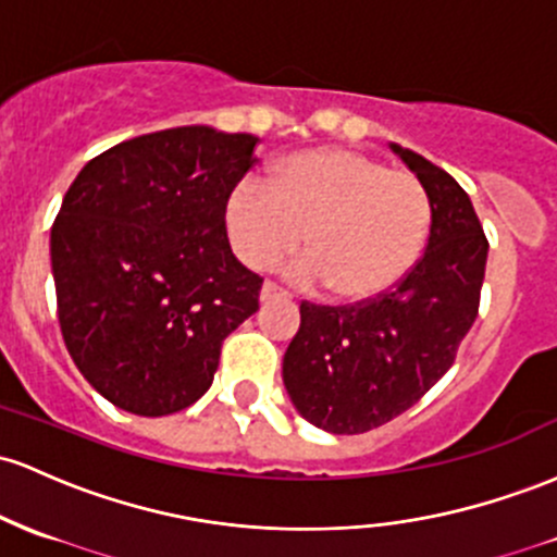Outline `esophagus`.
<instances>
[{"label": "esophagus", "instance_id": "34e87169", "mask_svg": "<svg viewBox=\"0 0 557 557\" xmlns=\"http://www.w3.org/2000/svg\"><path fill=\"white\" fill-rule=\"evenodd\" d=\"M259 298L267 304V301H274V298H288V293H285L283 288H277L274 283H264V285H261Z\"/></svg>", "mask_w": 557, "mask_h": 557}]
</instances>
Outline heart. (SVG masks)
Returning a JSON list of instances; mask_svg holds the SVG:
<instances>
[{
    "mask_svg": "<svg viewBox=\"0 0 557 557\" xmlns=\"http://www.w3.org/2000/svg\"><path fill=\"white\" fill-rule=\"evenodd\" d=\"M431 200L418 176L386 169L357 150L325 148L285 158L272 187L243 180L224 206L237 259L272 269L304 243L290 264L301 285H327L341 301H372L407 277L420 259Z\"/></svg>",
    "mask_w": 557,
    "mask_h": 557,
    "instance_id": "b5f03b06",
    "label": "heart"
}]
</instances>
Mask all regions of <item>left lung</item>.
Segmentation results:
<instances>
[{
  "mask_svg": "<svg viewBox=\"0 0 557 557\" xmlns=\"http://www.w3.org/2000/svg\"><path fill=\"white\" fill-rule=\"evenodd\" d=\"M431 200L423 259L394 290L354 304H301L283 383L304 420L364 433L409 409L455 362L479 311L488 243L468 193L444 169L391 143Z\"/></svg>",
  "mask_w": 557,
  "mask_h": 557,
  "instance_id": "1",
  "label": "left lung"
}]
</instances>
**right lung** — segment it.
Returning a JSON list of instances; mask_svg holds the SVG:
<instances>
[{
    "mask_svg": "<svg viewBox=\"0 0 557 557\" xmlns=\"http://www.w3.org/2000/svg\"><path fill=\"white\" fill-rule=\"evenodd\" d=\"M256 143L200 124L143 134L91 158L65 193L50 235L58 320L110 405L143 418L195 405L222 341L259 309L261 277L224 227Z\"/></svg>",
    "mask_w": 557,
    "mask_h": 557,
    "instance_id": "right-lung-1",
    "label": "right lung"
}]
</instances>
